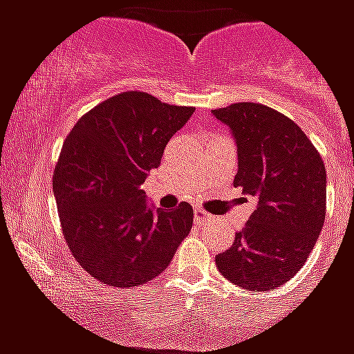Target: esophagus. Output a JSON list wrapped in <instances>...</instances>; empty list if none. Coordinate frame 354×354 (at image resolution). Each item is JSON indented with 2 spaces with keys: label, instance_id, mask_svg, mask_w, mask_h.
I'll list each match as a JSON object with an SVG mask.
<instances>
[{
  "label": "esophagus",
  "instance_id": "1",
  "mask_svg": "<svg viewBox=\"0 0 354 354\" xmlns=\"http://www.w3.org/2000/svg\"><path fill=\"white\" fill-rule=\"evenodd\" d=\"M211 218H213V216H211L209 213H205L204 209H200V207H196V209H194V221L196 222H202V224H204V222L211 221Z\"/></svg>",
  "mask_w": 354,
  "mask_h": 354
}]
</instances>
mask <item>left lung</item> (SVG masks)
Here are the masks:
<instances>
[{"instance_id": "1", "label": "left lung", "mask_w": 354, "mask_h": 354, "mask_svg": "<svg viewBox=\"0 0 354 354\" xmlns=\"http://www.w3.org/2000/svg\"><path fill=\"white\" fill-rule=\"evenodd\" d=\"M213 115L235 138V187L257 198L232 248L215 257L216 266L241 288L274 290L299 272L324 227V160L307 133L274 108L235 102Z\"/></svg>"}]
</instances>
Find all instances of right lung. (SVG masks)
<instances>
[{
	"instance_id": "add662e5",
	"label": "right lung",
	"mask_w": 354,
	"mask_h": 354,
	"mask_svg": "<svg viewBox=\"0 0 354 354\" xmlns=\"http://www.w3.org/2000/svg\"><path fill=\"white\" fill-rule=\"evenodd\" d=\"M145 91H124L82 115L64 141L53 193L69 250L104 285H143L171 264L193 207L150 209L141 183L193 115Z\"/></svg>"
}]
</instances>
